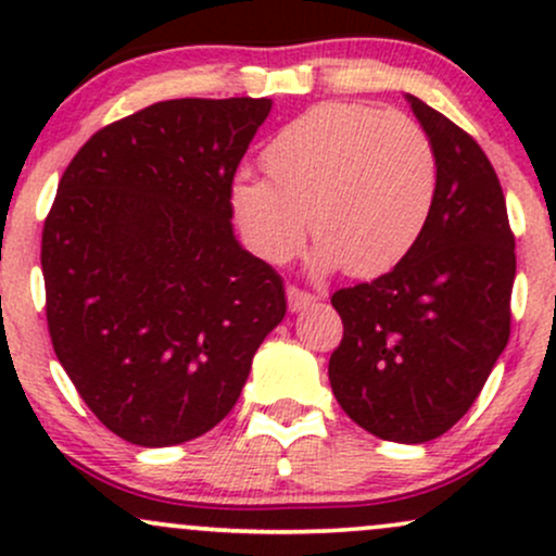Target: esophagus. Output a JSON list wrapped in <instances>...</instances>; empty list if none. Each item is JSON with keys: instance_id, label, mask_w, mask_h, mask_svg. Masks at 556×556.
<instances>
[{"instance_id": "obj_1", "label": "esophagus", "mask_w": 556, "mask_h": 556, "mask_svg": "<svg viewBox=\"0 0 556 556\" xmlns=\"http://www.w3.org/2000/svg\"><path fill=\"white\" fill-rule=\"evenodd\" d=\"M311 303H316V298L311 295V292H303L295 285L287 287V305H290L292 314H298V311H303L305 305H311Z\"/></svg>"}]
</instances>
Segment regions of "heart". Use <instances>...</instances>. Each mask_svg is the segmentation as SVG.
Listing matches in <instances>:
<instances>
[{"label":"heart","mask_w":556,"mask_h":556,"mask_svg":"<svg viewBox=\"0 0 556 556\" xmlns=\"http://www.w3.org/2000/svg\"><path fill=\"white\" fill-rule=\"evenodd\" d=\"M269 175L232 182V214L251 251L285 264L311 219L314 266L379 277L400 264L429 225L437 151L410 114L324 101L287 123L264 149Z\"/></svg>","instance_id":"1"}]
</instances>
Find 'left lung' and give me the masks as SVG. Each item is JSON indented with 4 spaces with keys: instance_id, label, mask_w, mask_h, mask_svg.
Here are the masks:
<instances>
[{
    "instance_id": "obj_1",
    "label": "left lung",
    "mask_w": 556,
    "mask_h": 556,
    "mask_svg": "<svg viewBox=\"0 0 556 556\" xmlns=\"http://www.w3.org/2000/svg\"><path fill=\"white\" fill-rule=\"evenodd\" d=\"M437 151V201L410 253L331 305V392L361 429L424 444L470 410L509 340L515 235L500 177L463 127L407 96Z\"/></svg>"
}]
</instances>
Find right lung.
<instances>
[{
  "label": "right lung",
  "instance_id": "right-lung-1",
  "mask_svg": "<svg viewBox=\"0 0 556 556\" xmlns=\"http://www.w3.org/2000/svg\"><path fill=\"white\" fill-rule=\"evenodd\" d=\"M269 99H172L101 127L43 222L54 353L138 446L182 444L238 402L285 318L282 277L232 235V180Z\"/></svg>",
  "mask_w": 556,
  "mask_h": 556
}]
</instances>
